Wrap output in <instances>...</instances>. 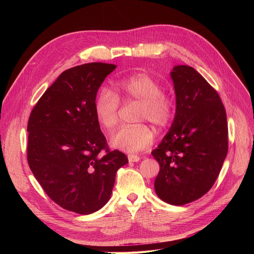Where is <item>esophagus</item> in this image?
<instances>
[{
    "label": "esophagus",
    "mask_w": 254,
    "mask_h": 254,
    "mask_svg": "<svg viewBox=\"0 0 254 254\" xmlns=\"http://www.w3.org/2000/svg\"><path fill=\"white\" fill-rule=\"evenodd\" d=\"M128 160H129V162H139L141 158L139 156H135V155H128Z\"/></svg>",
    "instance_id": "1"
}]
</instances>
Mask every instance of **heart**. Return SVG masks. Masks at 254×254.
<instances>
[{
	"instance_id": "heart-1",
	"label": "heart",
	"mask_w": 254,
	"mask_h": 254,
	"mask_svg": "<svg viewBox=\"0 0 254 254\" xmlns=\"http://www.w3.org/2000/svg\"><path fill=\"white\" fill-rule=\"evenodd\" d=\"M113 87L118 96L109 89H104L95 101V117L101 126L113 129L119 123L120 99L125 103L139 102L142 104L139 121L151 122L158 128H165L175 117L174 99L162 93L161 83L150 75L140 73L117 79ZM155 132L146 124L125 126L110 135L112 147L135 153L152 144Z\"/></svg>"
}]
</instances>
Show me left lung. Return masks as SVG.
<instances>
[{
    "instance_id": "8db88e82",
    "label": "left lung",
    "mask_w": 254,
    "mask_h": 254,
    "mask_svg": "<svg viewBox=\"0 0 254 254\" xmlns=\"http://www.w3.org/2000/svg\"><path fill=\"white\" fill-rule=\"evenodd\" d=\"M171 77L175 118L151 155L160 165L158 197L183 205L202 197L216 181L228 152V124L218 93L194 67L176 65Z\"/></svg>"
}]
</instances>
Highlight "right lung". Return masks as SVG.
<instances>
[{
    "label": "right lung",
    "instance_id": "add662e5",
    "mask_svg": "<svg viewBox=\"0 0 254 254\" xmlns=\"http://www.w3.org/2000/svg\"><path fill=\"white\" fill-rule=\"evenodd\" d=\"M117 65L92 63L59 75L30 113L27 161L45 193L64 209L82 215L109 201L126 155L107 148L95 117L99 87Z\"/></svg>",
    "mask_w": 254,
    "mask_h": 254
}]
</instances>
